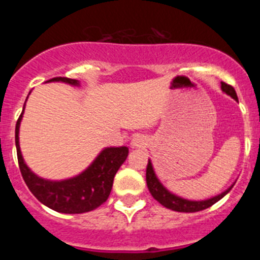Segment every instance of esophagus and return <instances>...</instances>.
Instances as JSON below:
<instances>
[{
    "mask_svg": "<svg viewBox=\"0 0 260 260\" xmlns=\"http://www.w3.org/2000/svg\"><path fill=\"white\" fill-rule=\"evenodd\" d=\"M147 144L146 138L142 137V135H135L132 139V147L133 148H143Z\"/></svg>",
    "mask_w": 260,
    "mask_h": 260,
    "instance_id": "1",
    "label": "esophagus"
}]
</instances>
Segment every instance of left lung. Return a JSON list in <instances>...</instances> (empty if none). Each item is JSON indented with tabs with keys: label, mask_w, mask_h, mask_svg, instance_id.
Listing matches in <instances>:
<instances>
[{
	"label": "left lung",
	"mask_w": 260,
	"mask_h": 260,
	"mask_svg": "<svg viewBox=\"0 0 260 260\" xmlns=\"http://www.w3.org/2000/svg\"><path fill=\"white\" fill-rule=\"evenodd\" d=\"M221 89L224 91L225 93H228L229 96L234 99V100H237V93L234 91L233 87L231 84H226L224 82H221ZM146 181H147V186H148V190H150L151 195H152L153 198L158 202L160 204H162L164 207L169 208L172 211H177V212H198V211L206 210V208L211 207L216 202H219L222 197L228 194L231 191V189L233 187H229L226 191L221 192L217 197H213V198L207 199V201H187V199L180 198V197H177V195L172 194V192L168 191L165 189L164 186L160 183V181L157 180V177H156L155 172H153V168L151 161L148 160V164H147V169H146Z\"/></svg>",
	"instance_id": "obj_1"
}]
</instances>
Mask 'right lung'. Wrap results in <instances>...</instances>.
Returning <instances> with one entry per match:
<instances>
[{
  "instance_id": "right-lung-1",
  "label": "right lung",
  "mask_w": 260,
  "mask_h": 260,
  "mask_svg": "<svg viewBox=\"0 0 260 260\" xmlns=\"http://www.w3.org/2000/svg\"><path fill=\"white\" fill-rule=\"evenodd\" d=\"M47 82H65L79 84L77 79L56 77ZM24 109V108H23ZM23 112L15 125V146H17L18 164L23 180L36 199L47 207L62 213H83L96 210L107 202L114 176L128 155L127 147H109L100 152L95 161L83 173L65 181H48L32 173L24 161L19 148V125Z\"/></svg>"
}]
</instances>
